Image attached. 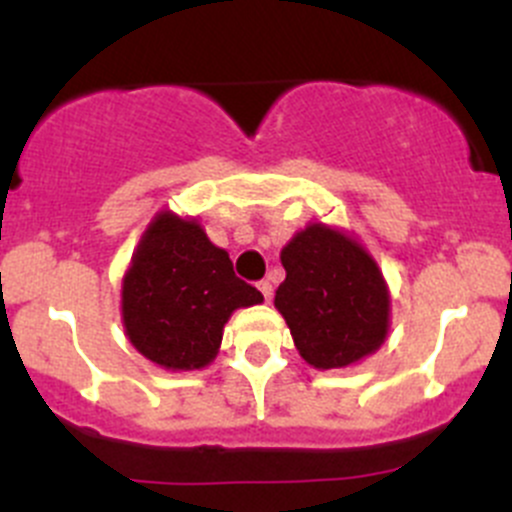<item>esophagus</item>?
I'll use <instances>...</instances> for the list:
<instances>
[{"mask_svg": "<svg viewBox=\"0 0 512 512\" xmlns=\"http://www.w3.org/2000/svg\"><path fill=\"white\" fill-rule=\"evenodd\" d=\"M257 287H260L262 297H265V299H267V302H270V299H272V282L262 280V282H260V285H257Z\"/></svg>", "mask_w": 512, "mask_h": 512, "instance_id": "esophagus-1", "label": "esophagus"}]
</instances>
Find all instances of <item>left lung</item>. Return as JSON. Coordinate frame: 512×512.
Instances as JSON below:
<instances>
[{
	"mask_svg": "<svg viewBox=\"0 0 512 512\" xmlns=\"http://www.w3.org/2000/svg\"><path fill=\"white\" fill-rule=\"evenodd\" d=\"M285 282L275 307L294 347L317 369H339L381 347L389 292L376 262L327 225H309L282 250Z\"/></svg>",
	"mask_w": 512,
	"mask_h": 512,
	"instance_id": "left-lung-1",
	"label": "left lung"
}]
</instances>
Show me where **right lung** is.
<instances>
[{
	"instance_id": "add662e5",
	"label": "right lung",
	"mask_w": 512,
	"mask_h": 512,
	"mask_svg": "<svg viewBox=\"0 0 512 512\" xmlns=\"http://www.w3.org/2000/svg\"><path fill=\"white\" fill-rule=\"evenodd\" d=\"M260 302V289L235 275L227 252L203 227L173 213L153 220L123 277L128 339L165 369L210 364L230 314Z\"/></svg>"
}]
</instances>
